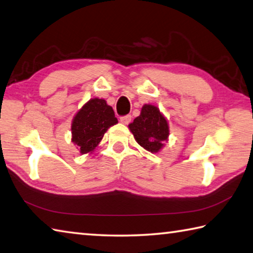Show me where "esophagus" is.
<instances>
[{
    "label": "esophagus",
    "instance_id": "esophagus-1",
    "mask_svg": "<svg viewBox=\"0 0 253 253\" xmlns=\"http://www.w3.org/2000/svg\"><path fill=\"white\" fill-rule=\"evenodd\" d=\"M120 121H121L122 124H124V125H128V124H129L130 121H131V116H130V115L123 116V117H121Z\"/></svg>",
    "mask_w": 253,
    "mask_h": 253
}]
</instances>
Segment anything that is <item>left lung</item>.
<instances>
[{
    "label": "left lung",
    "instance_id": "left-lung-1",
    "mask_svg": "<svg viewBox=\"0 0 253 253\" xmlns=\"http://www.w3.org/2000/svg\"><path fill=\"white\" fill-rule=\"evenodd\" d=\"M128 128L138 145L151 153H158L165 147L170 133L166 116L152 104H145L140 115L128 125Z\"/></svg>",
    "mask_w": 253,
    "mask_h": 253
}]
</instances>
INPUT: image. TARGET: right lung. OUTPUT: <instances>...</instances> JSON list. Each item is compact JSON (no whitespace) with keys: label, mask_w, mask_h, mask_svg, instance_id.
<instances>
[{"label":"right lung","mask_w":253,"mask_h":253,"mask_svg":"<svg viewBox=\"0 0 253 253\" xmlns=\"http://www.w3.org/2000/svg\"><path fill=\"white\" fill-rule=\"evenodd\" d=\"M118 123L112 106L103 98L87 101L74 115L71 124V141L81 155L92 153L103 139L104 133Z\"/></svg>","instance_id":"right-lung-1"}]
</instances>
